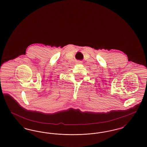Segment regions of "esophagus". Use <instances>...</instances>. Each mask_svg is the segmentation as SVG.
Returning a JSON list of instances; mask_svg holds the SVG:
<instances>
[{
    "label": "esophagus",
    "instance_id": "esophagus-1",
    "mask_svg": "<svg viewBox=\"0 0 147 147\" xmlns=\"http://www.w3.org/2000/svg\"><path fill=\"white\" fill-rule=\"evenodd\" d=\"M82 61H78L77 62V64H82Z\"/></svg>",
    "mask_w": 147,
    "mask_h": 147
}]
</instances>
